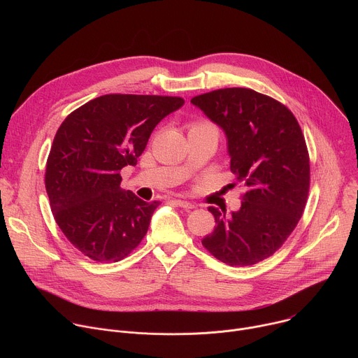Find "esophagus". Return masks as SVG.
<instances>
[{
	"label": "esophagus",
	"instance_id": "34e87169",
	"mask_svg": "<svg viewBox=\"0 0 358 358\" xmlns=\"http://www.w3.org/2000/svg\"><path fill=\"white\" fill-rule=\"evenodd\" d=\"M174 202H176V206H178V207H181L184 210L195 208V206H194L192 202H188V201H184V199H174Z\"/></svg>",
	"mask_w": 358,
	"mask_h": 358
}]
</instances>
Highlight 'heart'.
I'll use <instances>...</instances> for the list:
<instances>
[{"label": "heart", "mask_w": 358, "mask_h": 358, "mask_svg": "<svg viewBox=\"0 0 358 358\" xmlns=\"http://www.w3.org/2000/svg\"><path fill=\"white\" fill-rule=\"evenodd\" d=\"M207 126H213L211 123H208V122H196V123H194L192 126H191V129H196V127H207Z\"/></svg>", "instance_id": "heart-1"}]
</instances>
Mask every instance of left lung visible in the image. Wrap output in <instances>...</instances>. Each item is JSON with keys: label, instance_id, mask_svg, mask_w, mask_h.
<instances>
[{"label": "left lung", "instance_id": "8db88e82", "mask_svg": "<svg viewBox=\"0 0 358 358\" xmlns=\"http://www.w3.org/2000/svg\"><path fill=\"white\" fill-rule=\"evenodd\" d=\"M191 103L224 130L231 171L246 187L229 217L208 208L217 225L202 245L229 266L258 264L283 245L308 201L310 162L301 129L280 101L246 87L203 93Z\"/></svg>", "mask_w": 358, "mask_h": 358}]
</instances>
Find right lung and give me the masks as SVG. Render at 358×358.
I'll return each instance as SVG.
<instances>
[{
    "label": "right lung",
    "mask_w": 358,
    "mask_h": 358,
    "mask_svg": "<svg viewBox=\"0 0 358 358\" xmlns=\"http://www.w3.org/2000/svg\"><path fill=\"white\" fill-rule=\"evenodd\" d=\"M184 99L105 94L72 112L58 129L45 187L64 235L96 262H119L147 234L159 201L122 189L120 170L136 166L151 131Z\"/></svg>",
    "instance_id": "1"
}]
</instances>
